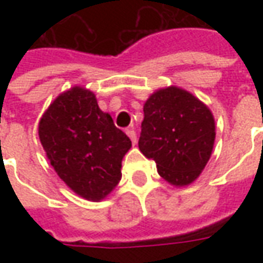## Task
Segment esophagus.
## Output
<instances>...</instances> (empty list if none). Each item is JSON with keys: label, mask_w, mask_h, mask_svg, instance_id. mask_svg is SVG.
Segmentation results:
<instances>
[{"label": "esophagus", "mask_w": 263, "mask_h": 263, "mask_svg": "<svg viewBox=\"0 0 263 263\" xmlns=\"http://www.w3.org/2000/svg\"><path fill=\"white\" fill-rule=\"evenodd\" d=\"M125 132H126V135L131 138L132 143L135 145V143H137V132H135V129L131 126V128H126Z\"/></svg>", "instance_id": "esophagus-1"}]
</instances>
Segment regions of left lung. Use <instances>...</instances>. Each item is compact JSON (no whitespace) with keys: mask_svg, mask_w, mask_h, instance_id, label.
Masks as SVG:
<instances>
[{"mask_svg":"<svg viewBox=\"0 0 263 263\" xmlns=\"http://www.w3.org/2000/svg\"><path fill=\"white\" fill-rule=\"evenodd\" d=\"M139 151L156 162L159 175L176 186L194 182L214 146L213 114L193 94L167 87L143 105Z\"/></svg>","mask_w":263,"mask_h":263,"instance_id":"8db88e82","label":"left lung"}]
</instances>
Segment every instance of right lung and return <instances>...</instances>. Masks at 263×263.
Segmentation results:
<instances>
[{
    "mask_svg": "<svg viewBox=\"0 0 263 263\" xmlns=\"http://www.w3.org/2000/svg\"><path fill=\"white\" fill-rule=\"evenodd\" d=\"M39 139L56 173L74 193L104 198L121 179L131 139L81 87L60 94L39 122Z\"/></svg>",
    "mask_w": 263,
    "mask_h": 263,
    "instance_id": "1",
    "label": "right lung"
}]
</instances>
